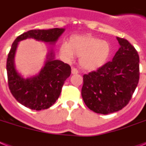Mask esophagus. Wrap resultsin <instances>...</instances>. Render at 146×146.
<instances>
[{"instance_id": "1", "label": "esophagus", "mask_w": 146, "mask_h": 146, "mask_svg": "<svg viewBox=\"0 0 146 146\" xmlns=\"http://www.w3.org/2000/svg\"><path fill=\"white\" fill-rule=\"evenodd\" d=\"M71 73H72V74H77V73H79V71L77 70L76 68H72Z\"/></svg>"}]
</instances>
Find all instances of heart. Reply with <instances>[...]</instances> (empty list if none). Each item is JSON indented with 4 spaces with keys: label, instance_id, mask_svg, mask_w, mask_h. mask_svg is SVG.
<instances>
[{
    "label": "heart",
    "instance_id": "b5f03b06",
    "mask_svg": "<svg viewBox=\"0 0 146 146\" xmlns=\"http://www.w3.org/2000/svg\"><path fill=\"white\" fill-rule=\"evenodd\" d=\"M60 55L67 62L79 57V65L86 70H94L104 65L111 52L110 43L100 38L86 35H73L69 41L59 47Z\"/></svg>",
    "mask_w": 146,
    "mask_h": 146
}]
</instances>
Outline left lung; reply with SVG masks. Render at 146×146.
<instances>
[{"mask_svg": "<svg viewBox=\"0 0 146 146\" xmlns=\"http://www.w3.org/2000/svg\"><path fill=\"white\" fill-rule=\"evenodd\" d=\"M117 38L120 46L112 61L83 76L82 99L97 113L108 114L123 108L139 82L137 51L126 39Z\"/></svg>", "mask_w": 146, "mask_h": 146, "instance_id": "obj_1", "label": "left lung"}]
</instances>
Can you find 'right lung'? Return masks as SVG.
Returning a JSON list of instances; mask_svg holds the SVG:
<instances>
[{"mask_svg":"<svg viewBox=\"0 0 146 146\" xmlns=\"http://www.w3.org/2000/svg\"><path fill=\"white\" fill-rule=\"evenodd\" d=\"M65 29H32L16 38L13 42L7 61L9 88L15 100L32 110L41 111L51 107L59 97L66 79L70 76L69 64L55 58L52 50L46 55L44 66L38 74L24 78L15 69V55L18 42L27 38L54 45Z\"/></svg>","mask_w":146,"mask_h":146,"instance_id":"add662e5","label":"right lung"}]
</instances>
